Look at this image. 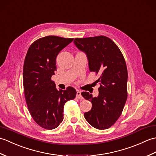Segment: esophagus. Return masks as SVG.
<instances>
[{
    "label": "esophagus",
    "instance_id": "esophagus-1",
    "mask_svg": "<svg viewBox=\"0 0 156 156\" xmlns=\"http://www.w3.org/2000/svg\"><path fill=\"white\" fill-rule=\"evenodd\" d=\"M76 97L78 98H82V96L81 94V92L80 91H77L76 92Z\"/></svg>",
    "mask_w": 156,
    "mask_h": 156
}]
</instances>
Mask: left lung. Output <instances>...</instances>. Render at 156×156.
<instances>
[{
    "instance_id": "8db88e82",
    "label": "left lung",
    "mask_w": 156,
    "mask_h": 156,
    "mask_svg": "<svg viewBox=\"0 0 156 156\" xmlns=\"http://www.w3.org/2000/svg\"><path fill=\"white\" fill-rule=\"evenodd\" d=\"M74 44L87 55L90 72L100 75L98 95L81 94L91 101L92 108L84 113L89 124L98 129H108L120 117L127 98V69L117 45L105 36L76 38Z\"/></svg>"
}]
</instances>
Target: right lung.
<instances>
[{"label":"right lung","instance_id":"1","mask_svg":"<svg viewBox=\"0 0 156 156\" xmlns=\"http://www.w3.org/2000/svg\"><path fill=\"white\" fill-rule=\"evenodd\" d=\"M74 40L58 36H46L29 47L23 66V88L26 102L34 120L46 129H54L62 122L64 106L76 95L75 89H56L51 76L56 70V58Z\"/></svg>","mask_w":156,"mask_h":156}]
</instances>
